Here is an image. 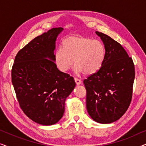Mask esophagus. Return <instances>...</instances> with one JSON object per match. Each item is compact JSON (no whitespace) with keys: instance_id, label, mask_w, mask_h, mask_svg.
<instances>
[{"instance_id":"esophagus-1","label":"esophagus","mask_w":146,"mask_h":146,"mask_svg":"<svg viewBox=\"0 0 146 146\" xmlns=\"http://www.w3.org/2000/svg\"><path fill=\"white\" fill-rule=\"evenodd\" d=\"M74 80H75L76 84V85H80L82 82L80 80H79L78 78H74Z\"/></svg>"}]
</instances>
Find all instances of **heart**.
I'll return each instance as SVG.
<instances>
[{"instance_id": "b5f03b06", "label": "heart", "mask_w": 146, "mask_h": 146, "mask_svg": "<svg viewBox=\"0 0 146 146\" xmlns=\"http://www.w3.org/2000/svg\"><path fill=\"white\" fill-rule=\"evenodd\" d=\"M63 48L54 53V62L60 71L66 72L73 62L76 74H93L102 66L106 56L102 42L82 36H71L64 40Z\"/></svg>"}]
</instances>
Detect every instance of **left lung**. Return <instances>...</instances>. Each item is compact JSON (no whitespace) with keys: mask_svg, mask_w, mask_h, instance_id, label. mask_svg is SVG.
<instances>
[{"mask_svg":"<svg viewBox=\"0 0 146 146\" xmlns=\"http://www.w3.org/2000/svg\"><path fill=\"white\" fill-rule=\"evenodd\" d=\"M96 34L103 42L106 56L100 69L84 80L86 108L93 120L110 123L120 118L130 104L134 64L120 44L105 34Z\"/></svg>","mask_w":146,"mask_h":146,"instance_id":"1","label":"left lung"}]
</instances>
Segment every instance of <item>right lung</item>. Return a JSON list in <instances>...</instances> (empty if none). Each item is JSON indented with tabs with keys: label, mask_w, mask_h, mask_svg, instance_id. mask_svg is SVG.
Here are the masks:
<instances>
[{
	"label": "right lung",
	"mask_w": 146,
	"mask_h": 146,
	"mask_svg": "<svg viewBox=\"0 0 146 146\" xmlns=\"http://www.w3.org/2000/svg\"><path fill=\"white\" fill-rule=\"evenodd\" d=\"M63 28H54L36 37L17 53L12 83L20 106L36 123H56L62 117L65 101L76 86L74 80L57 68L54 51Z\"/></svg>",
	"instance_id": "obj_1"
}]
</instances>
